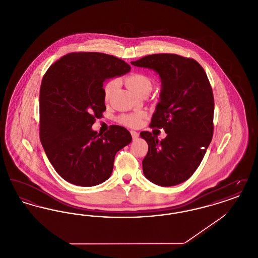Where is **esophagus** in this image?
<instances>
[{
  "label": "esophagus",
  "mask_w": 258,
  "mask_h": 258,
  "mask_svg": "<svg viewBox=\"0 0 258 258\" xmlns=\"http://www.w3.org/2000/svg\"><path fill=\"white\" fill-rule=\"evenodd\" d=\"M131 134H132V136H133V139H134V140L137 139V138H138V136H139V134H138L137 132H135V131H132V132H131Z\"/></svg>",
  "instance_id": "esophagus-1"
}]
</instances>
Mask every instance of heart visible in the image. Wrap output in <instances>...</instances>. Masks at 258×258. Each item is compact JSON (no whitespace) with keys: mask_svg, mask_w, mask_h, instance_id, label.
<instances>
[{"mask_svg":"<svg viewBox=\"0 0 258 258\" xmlns=\"http://www.w3.org/2000/svg\"><path fill=\"white\" fill-rule=\"evenodd\" d=\"M124 83L126 87L133 91L135 95L141 97L143 95H148L154 86L153 79L147 74H131L124 79ZM119 84L118 79L113 78L109 81H107L103 86V97L106 101L110 99L114 91L117 89ZM143 114L142 113H134V114H127L123 115L120 117L121 123L130 126H137L141 123Z\"/></svg>","mask_w":258,"mask_h":258,"instance_id":"1","label":"heart"}]
</instances>
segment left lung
Masks as SVG:
<instances>
[{
  "label": "left lung",
  "mask_w": 258,
  "mask_h": 258,
  "mask_svg": "<svg viewBox=\"0 0 258 258\" xmlns=\"http://www.w3.org/2000/svg\"><path fill=\"white\" fill-rule=\"evenodd\" d=\"M132 64L160 75V100L151 126L167 135L160 141L140 133L149 147L143 173L161 186L181 184L197 170L213 137L215 103L207 74L196 60L176 54L148 55Z\"/></svg>",
  "instance_id": "left-lung-1"
}]
</instances>
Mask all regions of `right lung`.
I'll list each match as a JSON object with an SVG mask.
<instances>
[{
	"label": "right lung",
	"instance_id": "right-lung-1",
	"mask_svg": "<svg viewBox=\"0 0 258 258\" xmlns=\"http://www.w3.org/2000/svg\"><path fill=\"white\" fill-rule=\"evenodd\" d=\"M131 71L112 55L74 52L55 61L39 93V138L57 173L71 184L93 186L112 174L115 155L132 142L130 132L111 125L103 135L92 130L106 110L103 82Z\"/></svg>",
	"mask_w": 258,
	"mask_h": 258
}]
</instances>
